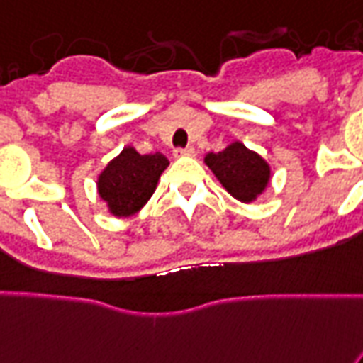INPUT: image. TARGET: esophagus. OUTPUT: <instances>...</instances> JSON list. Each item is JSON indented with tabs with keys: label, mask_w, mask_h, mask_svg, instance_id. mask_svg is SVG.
<instances>
[{
	"label": "esophagus",
	"mask_w": 363,
	"mask_h": 363,
	"mask_svg": "<svg viewBox=\"0 0 363 363\" xmlns=\"http://www.w3.org/2000/svg\"><path fill=\"white\" fill-rule=\"evenodd\" d=\"M174 155L176 157H193L195 155V150H193V147H178V150H174Z\"/></svg>",
	"instance_id": "obj_1"
}]
</instances>
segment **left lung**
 <instances>
[{
    "mask_svg": "<svg viewBox=\"0 0 363 363\" xmlns=\"http://www.w3.org/2000/svg\"><path fill=\"white\" fill-rule=\"evenodd\" d=\"M204 161L221 185L240 202L255 201L271 178L269 164L240 142L231 143L220 153H208Z\"/></svg>",
    "mask_w": 363,
    "mask_h": 363,
    "instance_id": "obj_1",
    "label": "left lung"
}]
</instances>
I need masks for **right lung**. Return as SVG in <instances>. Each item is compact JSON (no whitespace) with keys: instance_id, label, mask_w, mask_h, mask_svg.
<instances>
[{"instance_id":"obj_1","label":"right lung","mask_w":363,"mask_h":363,"mask_svg":"<svg viewBox=\"0 0 363 363\" xmlns=\"http://www.w3.org/2000/svg\"><path fill=\"white\" fill-rule=\"evenodd\" d=\"M167 167L168 159L162 153L140 155L134 147H125L100 174L98 193L113 216H132L150 201Z\"/></svg>"}]
</instances>
